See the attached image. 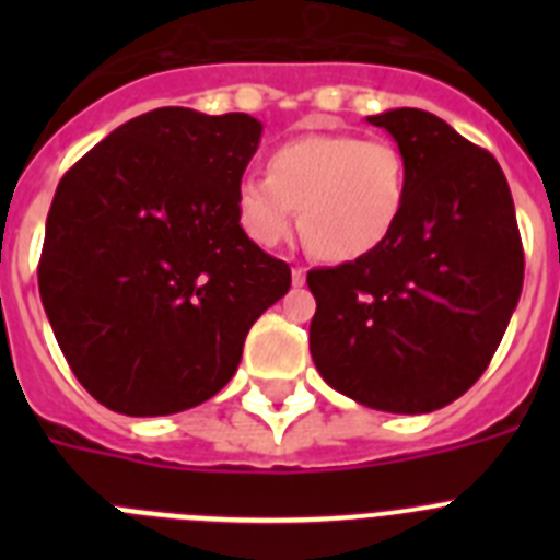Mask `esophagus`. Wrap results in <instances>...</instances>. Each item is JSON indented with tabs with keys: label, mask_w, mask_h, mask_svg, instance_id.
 Instances as JSON below:
<instances>
[{
	"label": "esophagus",
	"mask_w": 560,
	"mask_h": 560,
	"mask_svg": "<svg viewBox=\"0 0 560 560\" xmlns=\"http://www.w3.org/2000/svg\"><path fill=\"white\" fill-rule=\"evenodd\" d=\"M291 283H294V285H303L305 283V269H303V266H294V269H291Z\"/></svg>",
	"instance_id": "esophagus-1"
}]
</instances>
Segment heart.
Instances as JSON below:
<instances>
[{"instance_id": "1", "label": "heart", "mask_w": 560, "mask_h": 560, "mask_svg": "<svg viewBox=\"0 0 560 560\" xmlns=\"http://www.w3.org/2000/svg\"><path fill=\"white\" fill-rule=\"evenodd\" d=\"M407 199V167L393 142L353 133H308L269 156V176H244L237 221L260 246H277L300 210V232L316 257L350 264L378 249Z\"/></svg>"}]
</instances>
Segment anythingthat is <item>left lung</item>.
Wrapping results in <instances>:
<instances>
[{
	"label": "left lung",
	"mask_w": 560,
	"mask_h": 560,
	"mask_svg": "<svg viewBox=\"0 0 560 560\" xmlns=\"http://www.w3.org/2000/svg\"><path fill=\"white\" fill-rule=\"evenodd\" d=\"M368 122L398 142L407 199L378 249L308 271L311 355L355 404L434 412L474 387L516 311V210L499 162L446 120L389 108Z\"/></svg>",
	"instance_id": "8db88e82"
}]
</instances>
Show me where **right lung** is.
Here are the masks:
<instances>
[{
  "label": "right lung",
  "instance_id": "obj_1",
  "mask_svg": "<svg viewBox=\"0 0 560 560\" xmlns=\"http://www.w3.org/2000/svg\"><path fill=\"white\" fill-rule=\"evenodd\" d=\"M249 114L165 106L114 128L49 207L38 291L92 398L131 418L185 412L235 375L255 319L291 285L237 221L260 145Z\"/></svg>",
  "mask_w": 560,
  "mask_h": 560
}]
</instances>
